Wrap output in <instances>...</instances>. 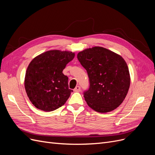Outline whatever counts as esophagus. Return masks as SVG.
<instances>
[{
    "label": "esophagus",
    "instance_id": "obj_1",
    "mask_svg": "<svg viewBox=\"0 0 155 155\" xmlns=\"http://www.w3.org/2000/svg\"><path fill=\"white\" fill-rule=\"evenodd\" d=\"M80 91H81V87H79V86L76 87V88H75L74 89V92H80Z\"/></svg>",
    "mask_w": 155,
    "mask_h": 155
}]
</instances>
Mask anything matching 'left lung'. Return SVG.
I'll return each mask as SVG.
<instances>
[{"label":"left lung","instance_id":"1","mask_svg":"<svg viewBox=\"0 0 155 155\" xmlns=\"http://www.w3.org/2000/svg\"><path fill=\"white\" fill-rule=\"evenodd\" d=\"M78 59L88 73L90 87L84 93L87 105L100 113L114 110L127 94L130 77L121 56L107 48L94 46L79 51Z\"/></svg>","mask_w":155,"mask_h":155}]
</instances>
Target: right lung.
Wrapping results in <instances>:
<instances>
[{
	"mask_svg": "<svg viewBox=\"0 0 155 155\" xmlns=\"http://www.w3.org/2000/svg\"><path fill=\"white\" fill-rule=\"evenodd\" d=\"M74 57L72 51L51 50L31 60L26 72L25 88L37 109L50 112L66 103L73 91L68 88V77L63 70Z\"/></svg>",
	"mask_w": 155,
	"mask_h": 155,
	"instance_id": "add662e5",
	"label": "right lung"
}]
</instances>
